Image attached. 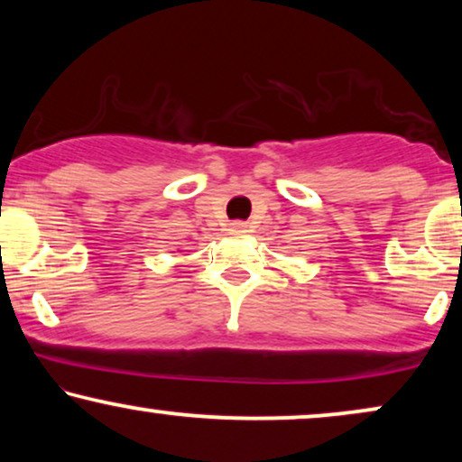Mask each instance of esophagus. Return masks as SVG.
<instances>
[{"mask_svg": "<svg viewBox=\"0 0 462 462\" xmlns=\"http://www.w3.org/2000/svg\"><path fill=\"white\" fill-rule=\"evenodd\" d=\"M231 231L233 233H245V225L244 223H233L231 225Z\"/></svg>", "mask_w": 462, "mask_h": 462, "instance_id": "esophagus-1", "label": "esophagus"}]
</instances>
